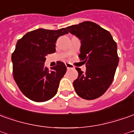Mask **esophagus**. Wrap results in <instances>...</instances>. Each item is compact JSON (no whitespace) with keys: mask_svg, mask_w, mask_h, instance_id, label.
<instances>
[{"mask_svg":"<svg viewBox=\"0 0 134 134\" xmlns=\"http://www.w3.org/2000/svg\"><path fill=\"white\" fill-rule=\"evenodd\" d=\"M65 65H66V67H67V70H70V69H73L74 67L71 64H69V63H66L65 64Z\"/></svg>","mask_w":134,"mask_h":134,"instance_id":"esophagus-1","label":"esophagus"}]
</instances>
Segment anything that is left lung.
<instances>
[{
    "label": "left lung",
    "mask_w": 134,
    "mask_h": 134,
    "mask_svg": "<svg viewBox=\"0 0 134 134\" xmlns=\"http://www.w3.org/2000/svg\"><path fill=\"white\" fill-rule=\"evenodd\" d=\"M67 29L80 39L79 57L86 67L85 72L76 68L78 77L73 82L75 92L84 99L99 98L114 79L119 62L117 43L109 32L92 21H83Z\"/></svg>",
    "instance_id": "8db88e82"
}]
</instances>
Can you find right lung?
Returning <instances> with one entry per match:
<instances>
[{
    "label": "right lung",
    "instance_id": "1",
    "mask_svg": "<svg viewBox=\"0 0 134 134\" xmlns=\"http://www.w3.org/2000/svg\"><path fill=\"white\" fill-rule=\"evenodd\" d=\"M67 28L50 30L39 28L19 39L12 54L13 75L22 93L37 102H46L57 93L67 67L62 62L48 70L44 66L46 57L56 51L59 36L67 34Z\"/></svg>",
    "mask_w": 134,
    "mask_h": 134
}]
</instances>
